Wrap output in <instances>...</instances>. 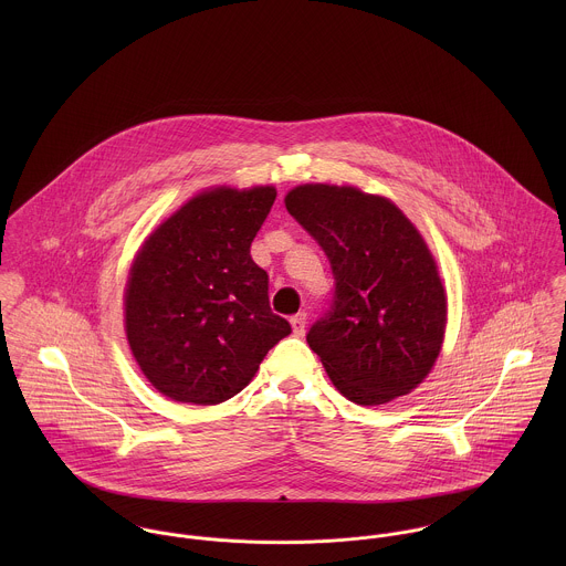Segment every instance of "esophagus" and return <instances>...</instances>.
Segmentation results:
<instances>
[{
    "label": "esophagus",
    "mask_w": 566,
    "mask_h": 566,
    "mask_svg": "<svg viewBox=\"0 0 566 566\" xmlns=\"http://www.w3.org/2000/svg\"><path fill=\"white\" fill-rule=\"evenodd\" d=\"M290 323H292V328H294V335H303L305 333V326H307V314L305 312H301V314H296V316H292L290 318Z\"/></svg>",
    "instance_id": "34e87169"
}]
</instances>
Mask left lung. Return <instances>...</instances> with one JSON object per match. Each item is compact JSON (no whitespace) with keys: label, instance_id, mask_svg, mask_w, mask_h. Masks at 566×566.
Here are the masks:
<instances>
[{"label":"left lung","instance_id":"1","mask_svg":"<svg viewBox=\"0 0 566 566\" xmlns=\"http://www.w3.org/2000/svg\"><path fill=\"white\" fill-rule=\"evenodd\" d=\"M290 216L331 263V307L307 333L333 386L353 403L409 395L433 368L447 294L422 235L388 198L357 187L298 185Z\"/></svg>","mask_w":566,"mask_h":566}]
</instances>
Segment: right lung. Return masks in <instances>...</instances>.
<instances>
[{
  "label": "right lung",
  "instance_id": "1",
  "mask_svg": "<svg viewBox=\"0 0 566 566\" xmlns=\"http://www.w3.org/2000/svg\"><path fill=\"white\" fill-rule=\"evenodd\" d=\"M274 198V187L202 191L142 245L126 285V337L167 399L229 401L292 333L272 314L268 274L250 256Z\"/></svg>",
  "mask_w": 566,
  "mask_h": 566
}]
</instances>
